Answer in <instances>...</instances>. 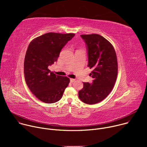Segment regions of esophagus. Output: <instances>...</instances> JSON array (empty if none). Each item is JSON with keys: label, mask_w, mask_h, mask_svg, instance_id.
I'll list each match as a JSON object with an SVG mask.
<instances>
[{"label": "esophagus", "mask_w": 147, "mask_h": 147, "mask_svg": "<svg viewBox=\"0 0 147 147\" xmlns=\"http://www.w3.org/2000/svg\"><path fill=\"white\" fill-rule=\"evenodd\" d=\"M70 82H73L75 81V79H74V78H70Z\"/></svg>", "instance_id": "1"}]
</instances>
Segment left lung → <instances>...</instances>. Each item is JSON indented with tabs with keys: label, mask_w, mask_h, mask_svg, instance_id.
I'll use <instances>...</instances> for the list:
<instances>
[{
	"label": "left lung",
	"mask_w": 147,
	"mask_h": 147,
	"mask_svg": "<svg viewBox=\"0 0 147 147\" xmlns=\"http://www.w3.org/2000/svg\"><path fill=\"white\" fill-rule=\"evenodd\" d=\"M88 50V67L92 69L91 84L84 82L78 91L81 101L88 105L101 102L112 91L117 76V60L115 50L109 42L99 34L81 35Z\"/></svg>",
	"instance_id": "8db88e82"
}]
</instances>
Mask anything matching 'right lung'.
<instances>
[{
  "mask_svg": "<svg viewBox=\"0 0 147 147\" xmlns=\"http://www.w3.org/2000/svg\"><path fill=\"white\" fill-rule=\"evenodd\" d=\"M74 34L48 32L34 39L27 48L24 72L27 86L40 100L47 103L59 101L70 78L56 75L48 67L57 60L60 52Z\"/></svg>",
  "mask_w": 147,
  "mask_h": 147,
  "instance_id": "obj_1",
  "label": "right lung"
}]
</instances>
